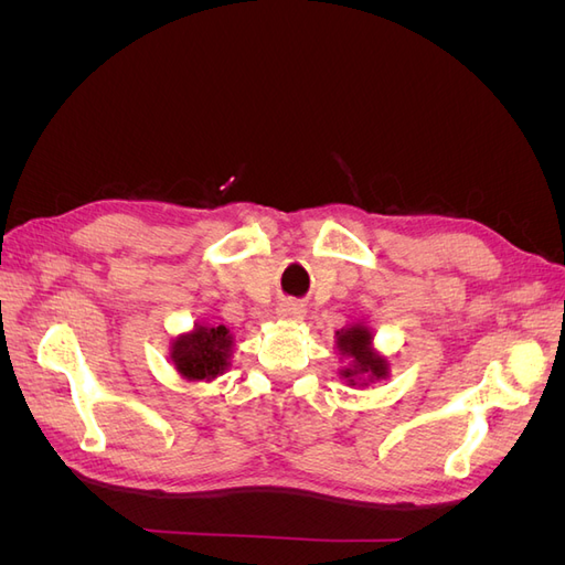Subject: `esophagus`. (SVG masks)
<instances>
[{
  "mask_svg": "<svg viewBox=\"0 0 565 565\" xmlns=\"http://www.w3.org/2000/svg\"><path fill=\"white\" fill-rule=\"evenodd\" d=\"M276 318L287 320V322H299L303 318V306L295 299H287L276 309Z\"/></svg>",
  "mask_w": 565,
  "mask_h": 565,
  "instance_id": "esophagus-1",
  "label": "esophagus"
}]
</instances>
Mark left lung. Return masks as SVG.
I'll use <instances>...</instances> for the list:
<instances>
[{"mask_svg":"<svg viewBox=\"0 0 565 565\" xmlns=\"http://www.w3.org/2000/svg\"><path fill=\"white\" fill-rule=\"evenodd\" d=\"M334 339L341 363H344V367L339 370V377L347 382V386L365 388L388 377V358L374 349V334L365 322L347 324L344 330H339L334 334Z\"/></svg>","mask_w":565,"mask_h":565,"instance_id":"left-lung-1","label":"left lung"}]
</instances>
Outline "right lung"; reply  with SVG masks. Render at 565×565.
Wrapping results in <instances>:
<instances>
[{
	"label": "right lung",
	"instance_id": "right-lung-1",
	"mask_svg": "<svg viewBox=\"0 0 565 565\" xmlns=\"http://www.w3.org/2000/svg\"><path fill=\"white\" fill-rule=\"evenodd\" d=\"M235 337L226 324L195 322L172 339L169 358L185 382H214L231 367Z\"/></svg>",
	"mask_w": 565,
	"mask_h": 565
}]
</instances>
